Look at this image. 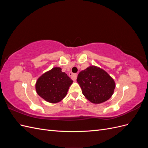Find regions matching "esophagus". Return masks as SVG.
Masks as SVG:
<instances>
[{"instance_id":"esophagus-1","label":"esophagus","mask_w":148,"mask_h":148,"mask_svg":"<svg viewBox=\"0 0 148 148\" xmlns=\"http://www.w3.org/2000/svg\"><path fill=\"white\" fill-rule=\"evenodd\" d=\"M69 76L71 78H72L73 81H75V80L77 78V75L76 73H73L70 72V73H69Z\"/></svg>"}]
</instances>
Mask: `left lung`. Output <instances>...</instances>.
<instances>
[{
	"mask_svg": "<svg viewBox=\"0 0 148 148\" xmlns=\"http://www.w3.org/2000/svg\"><path fill=\"white\" fill-rule=\"evenodd\" d=\"M77 80L83 95L93 104L109 99L115 88L114 79L105 70L95 65L80 71Z\"/></svg>",
	"mask_w": 148,
	"mask_h": 148,
	"instance_id": "1",
	"label": "left lung"
}]
</instances>
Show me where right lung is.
Returning <instances> with one entry per match:
<instances>
[{"label": "right lung", "mask_w": 148, "mask_h": 148, "mask_svg": "<svg viewBox=\"0 0 148 148\" xmlns=\"http://www.w3.org/2000/svg\"><path fill=\"white\" fill-rule=\"evenodd\" d=\"M73 81L60 67H54L42 74L35 84L36 91L42 99L50 103H57L66 96Z\"/></svg>", "instance_id": "add662e5"}]
</instances>
